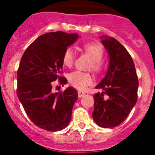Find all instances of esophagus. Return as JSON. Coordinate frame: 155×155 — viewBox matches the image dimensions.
Returning a JSON list of instances; mask_svg holds the SVG:
<instances>
[{
    "label": "esophagus",
    "instance_id": "esophagus-1",
    "mask_svg": "<svg viewBox=\"0 0 155 155\" xmlns=\"http://www.w3.org/2000/svg\"><path fill=\"white\" fill-rule=\"evenodd\" d=\"M78 97L79 98H81V97H83L85 94V93L84 92V91H78Z\"/></svg>",
    "mask_w": 155,
    "mask_h": 155
}]
</instances>
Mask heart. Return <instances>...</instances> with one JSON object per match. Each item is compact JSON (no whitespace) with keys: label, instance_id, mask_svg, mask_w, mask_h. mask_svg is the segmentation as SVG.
Returning <instances> with one entry per match:
<instances>
[{"label":"heart","instance_id":"heart-1","mask_svg":"<svg viewBox=\"0 0 155 155\" xmlns=\"http://www.w3.org/2000/svg\"><path fill=\"white\" fill-rule=\"evenodd\" d=\"M83 48L85 53L93 61L91 65L92 69L95 71H100L102 68V63L100 61L103 57V49L102 46L96 43H87L84 45ZM74 61V50L71 48H68L64 51L63 55V64L68 68H70L73 65ZM68 81L73 87H76L78 89L83 90L87 85L92 83L93 78L89 73L75 71L68 74Z\"/></svg>","mask_w":155,"mask_h":155}]
</instances>
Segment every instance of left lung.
<instances>
[{
  "label": "left lung",
  "mask_w": 155,
  "mask_h": 155,
  "mask_svg": "<svg viewBox=\"0 0 155 155\" xmlns=\"http://www.w3.org/2000/svg\"><path fill=\"white\" fill-rule=\"evenodd\" d=\"M107 50L109 64L106 74L96 89L102 92L94 94L92 117L103 128L120 125L126 120L137 100L138 78L132 57L123 45L107 35L100 37ZM108 98H104V94Z\"/></svg>",
  "instance_id": "1"
}]
</instances>
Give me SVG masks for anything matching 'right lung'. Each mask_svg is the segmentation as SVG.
<instances>
[{
    "instance_id": "add662e5",
    "label": "right lung",
    "mask_w": 155,
    "mask_h": 155,
    "mask_svg": "<svg viewBox=\"0 0 155 155\" xmlns=\"http://www.w3.org/2000/svg\"><path fill=\"white\" fill-rule=\"evenodd\" d=\"M78 34L48 32L38 37L26 49L17 74V95L27 116L35 125L48 131L66 128L71 120L78 91L68 87L64 92H53L52 82L67 79L60 76L63 55Z\"/></svg>"
}]
</instances>
